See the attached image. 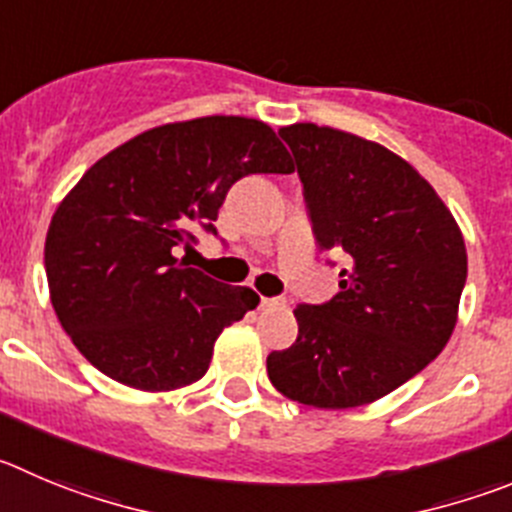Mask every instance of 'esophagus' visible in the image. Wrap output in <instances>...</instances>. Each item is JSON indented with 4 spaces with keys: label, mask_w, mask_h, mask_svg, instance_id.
<instances>
[{
    "label": "esophagus",
    "mask_w": 512,
    "mask_h": 512,
    "mask_svg": "<svg viewBox=\"0 0 512 512\" xmlns=\"http://www.w3.org/2000/svg\"><path fill=\"white\" fill-rule=\"evenodd\" d=\"M285 300L283 298H260V308H283Z\"/></svg>",
    "instance_id": "34e87169"
}]
</instances>
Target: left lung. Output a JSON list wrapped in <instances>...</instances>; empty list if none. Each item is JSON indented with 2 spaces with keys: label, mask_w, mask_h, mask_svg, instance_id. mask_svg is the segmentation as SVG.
I'll list each match as a JSON object with an SVG mask.
<instances>
[{
  "label": "left lung",
  "mask_w": 512,
  "mask_h": 512,
  "mask_svg": "<svg viewBox=\"0 0 512 512\" xmlns=\"http://www.w3.org/2000/svg\"><path fill=\"white\" fill-rule=\"evenodd\" d=\"M280 136L315 242L348 255V270L336 298L295 308L298 338L267 356V376L305 407H364L447 346L467 280L465 240L432 184L381 143L315 123Z\"/></svg>",
  "instance_id": "obj_1"
}]
</instances>
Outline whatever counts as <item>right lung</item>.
<instances>
[{"instance_id":"obj_1","label":"right lung","mask_w":512,"mask_h":512,"mask_svg":"<svg viewBox=\"0 0 512 512\" xmlns=\"http://www.w3.org/2000/svg\"><path fill=\"white\" fill-rule=\"evenodd\" d=\"M267 123L204 116L133 136L95 161L52 214L45 270L70 341L113 381L174 391L202 379L214 341L260 295L174 257L194 229L217 234L229 186L247 174H293Z\"/></svg>"}]
</instances>
